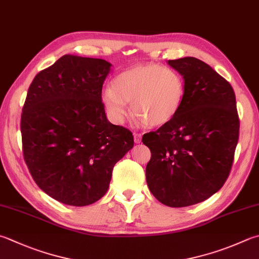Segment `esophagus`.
Returning <instances> with one entry per match:
<instances>
[{
	"mask_svg": "<svg viewBox=\"0 0 259 259\" xmlns=\"http://www.w3.org/2000/svg\"><path fill=\"white\" fill-rule=\"evenodd\" d=\"M141 140H142V135H141L140 133H134V142L141 143Z\"/></svg>",
	"mask_w": 259,
	"mask_h": 259,
	"instance_id": "esophagus-1",
	"label": "esophagus"
}]
</instances>
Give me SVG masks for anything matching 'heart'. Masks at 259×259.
I'll list each match as a JSON object with an SVG mask.
<instances>
[{
    "mask_svg": "<svg viewBox=\"0 0 259 259\" xmlns=\"http://www.w3.org/2000/svg\"><path fill=\"white\" fill-rule=\"evenodd\" d=\"M185 83L177 71L160 64L136 65L120 72L101 95L107 114L115 123H123L130 114L148 127L169 123L178 114Z\"/></svg>",
    "mask_w": 259,
    "mask_h": 259,
    "instance_id": "heart-1",
    "label": "heart"
}]
</instances>
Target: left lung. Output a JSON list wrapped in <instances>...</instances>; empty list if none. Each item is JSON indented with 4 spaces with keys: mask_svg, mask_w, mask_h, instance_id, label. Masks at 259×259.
<instances>
[{
    "mask_svg": "<svg viewBox=\"0 0 259 259\" xmlns=\"http://www.w3.org/2000/svg\"><path fill=\"white\" fill-rule=\"evenodd\" d=\"M183 76L185 95L178 114L143 135L151 151L145 177L164 205L201 203L229 177L239 139L236 95L231 84L195 57L168 61Z\"/></svg>",
    "mask_w": 259,
    "mask_h": 259,
    "instance_id": "8db88e82",
    "label": "left lung"
}]
</instances>
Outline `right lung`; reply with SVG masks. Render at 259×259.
Masks as SVG:
<instances>
[{
  "instance_id": "obj_1",
  "label": "right lung",
  "mask_w": 259,
  "mask_h": 259,
  "mask_svg": "<svg viewBox=\"0 0 259 259\" xmlns=\"http://www.w3.org/2000/svg\"><path fill=\"white\" fill-rule=\"evenodd\" d=\"M111 64L64 55L35 76L21 115L22 152L42 192L85 206L107 193L116 162L133 148L131 131L108 121L101 101Z\"/></svg>"
}]
</instances>
